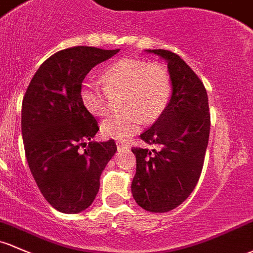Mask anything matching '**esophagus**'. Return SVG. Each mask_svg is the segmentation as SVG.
Returning <instances> with one entry per match:
<instances>
[{
    "instance_id": "1",
    "label": "esophagus",
    "mask_w": 253,
    "mask_h": 253,
    "mask_svg": "<svg viewBox=\"0 0 253 253\" xmlns=\"http://www.w3.org/2000/svg\"><path fill=\"white\" fill-rule=\"evenodd\" d=\"M116 145H117V148H118V149H129L130 148L129 143L123 142V141H119V140L117 141Z\"/></svg>"
}]
</instances>
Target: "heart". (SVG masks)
<instances>
[{"label": "heart", "mask_w": 253, "mask_h": 253, "mask_svg": "<svg viewBox=\"0 0 253 253\" xmlns=\"http://www.w3.org/2000/svg\"><path fill=\"white\" fill-rule=\"evenodd\" d=\"M100 82L85 83L82 88L84 107L94 116H105L112 108V96L121 94V112L106 118L101 132L106 137L126 138L142 126L167 111L172 96L170 76L160 65L140 59L124 58L107 66Z\"/></svg>", "instance_id": "b5f03b06"}]
</instances>
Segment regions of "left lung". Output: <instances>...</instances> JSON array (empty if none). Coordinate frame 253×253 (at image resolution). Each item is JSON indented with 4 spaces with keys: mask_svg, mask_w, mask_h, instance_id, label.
Returning a JSON list of instances; mask_svg holds the SVG:
<instances>
[{
    "mask_svg": "<svg viewBox=\"0 0 253 253\" xmlns=\"http://www.w3.org/2000/svg\"><path fill=\"white\" fill-rule=\"evenodd\" d=\"M147 51L168 61L172 96L167 111L140 135L156 148H131L136 157L131 193L146 211L168 212L181 205L199 181L210 134L209 99L200 78L177 54Z\"/></svg>",
    "mask_w": 253,
    "mask_h": 253,
    "instance_id": "1",
    "label": "left lung"
}]
</instances>
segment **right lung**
I'll use <instances>...</instances> for the list:
<instances>
[{"label":"right lung","mask_w":253,"mask_h":253,"mask_svg":"<svg viewBox=\"0 0 253 253\" xmlns=\"http://www.w3.org/2000/svg\"><path fill=\"white\" fill-rule=\"evenodd\" d=\"M118 51L85 45L56 51L26 89L21 106L25 156L41 193L60 212L78 213L91 205L100 176L117 151L115 140L91 141L99 126L81 91L95 65Z\"/></svg>","instance_id":"1"}]
</instances>
